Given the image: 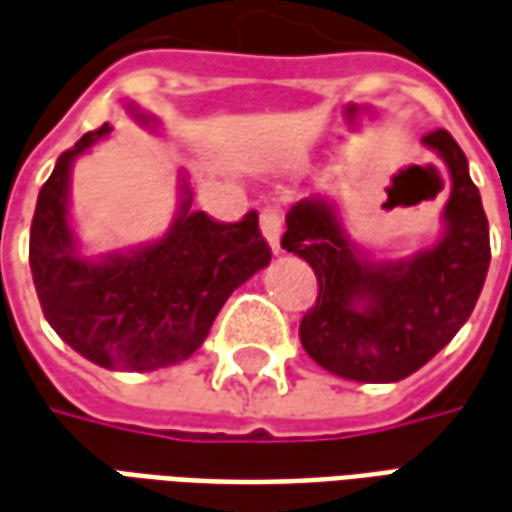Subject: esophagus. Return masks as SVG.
<instances>
[{
    "mask_svg": "<svg viewBox=\"0 0 512 512\" xmlns=\"http://www.w3.org/2000/svg\"><path fill=\"white\" fill-rule=\"evenodd\" d=\"M281 231H284V215L278 206H264L262 209V234L270 242L273 253H281Z\"/></svg>",
    "mask_w": 512,
    "mask_h": 512,
    "instance_id": "esophagus-1",
    "label": "esophagus"
}]
</instances>
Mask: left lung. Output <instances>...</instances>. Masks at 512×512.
Wrapping results in <instances>:
<instances>
[{
	"label": "left lung",
	"mask_w": 512,
	"mask_h": 512,
	"mask_svg": "<svg viewBox=\"0 0 512 512\" xmlns=\"http://www.w3.org/2000/svg\"><path fill=\"white\" fill-rule=\"evenodd\" d=\"M444 159L452 192L444 237L400 262H372L344 234L336 206L311 195L286 215L281 248L311 264L320 295L300 342L322 369L358 383H397L452 342L477 306L491 264L488 217L469 162L447 129L424 134Z\"/></svg>",
	"instance_id": "left-lung-1"
}]
</instances>
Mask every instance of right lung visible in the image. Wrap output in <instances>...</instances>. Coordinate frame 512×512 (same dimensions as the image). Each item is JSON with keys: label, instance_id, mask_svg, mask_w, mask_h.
<instances>
[{"label": "right lung", "instance_id": "add662e5", "mask_svg": "<svg viewBox=\"0 0 512 512\" xmlns=\"http://www.w3.org/2000/svg\"><path fill=\"white\" fill-rule=\"evenodd\" d=\"M140 123L143 112L129 104ZM112 132H88L60 154L41 187L30 228V267L43 317L57 336L104 369L154 372L190 358L231 292L270 264L259 215L217 223L192 212V192L181 179V204L165 237L99 259L79 253L68 220L71 165Z\"/></svg>", "mask_w": 512, "mask_h": 512}]
</instances>
